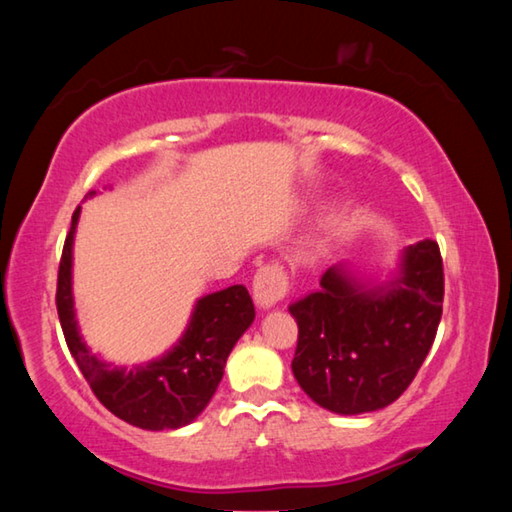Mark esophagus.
Here are the masks:
<instances>
[{"mask_svg":"<svg viewBox=\"0 0 512 512\" xmlns=\"http://www.w3.org/2000/svg\"><path fill=\"white\" fill-rule=\"evenodd\" d=\"M289 291V277L282 271L280 264H266L257 271L253 280V296L257 307L271 309L280 302Z\"/></svg>","mask_w":512,"mask_h":512,"instance_id":"obj_1","label":"esophagus"}]
</instances>
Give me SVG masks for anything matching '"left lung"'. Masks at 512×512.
<instances>
[{"mask_svg":"<svg viewBox=\"0 0 512 512\" xmlns=\"http://www.w3.org/2000/svg\"><path fill=\"white\" fill-rule=\"evenodd\" d=\"M443 257L431 239L402 250L384 284L348 266L327 268L320 289L293 302L298 348L291 370L318 406L359 415L400 397L427 359L443 316Z\"/></svg>","mask_w":512,"mask_h":512,"instance_id":"8db88e82","label":"left lung"}]
</instances>
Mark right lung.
I'll list each match as a JSON object with an SVG mask.
<instances>
[{"label": "right lung", "instance_id": "right-lung-1", "mask_svg": "<svg viewBox=\"0 0 512 512\" xmlns=\"http://www.w3.org/2000/svg\"><path fill=\"white\" fill-rule=\"evenodd\" d=\"M97 192H90L94 196ZM81 205L72 214V228L58 266L56 307L67 348L88 379L92 393L133 427L162 431L194 422L219 388L225 361L241 334L253 325L255 307L248 289L235 284L198 298L189 325L171 350L142 366L124 368L103 361L85 345L74 311L72 248Z\"/></svg>", "mask_w": 512, "mask_h": 512}]
</instances>
